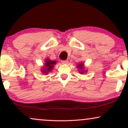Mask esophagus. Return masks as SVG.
Here are the masks:
<instances>
[{
	"instance_id": "obj_1",
	"label": "esophagus",
	"mask_w": 128,
	"mask_h": 128,
	"mask_svg": "<svg viewBox=\"0 0 128 128\" xmlns=\"http://www.w3.org/2000/svg\"><path fill=\"white\" fill-rule=\"evenodd\" d=\"M61 62L64 64H68V61H67V60H62V61H61Z\"/></svg>"
}]
</instances>
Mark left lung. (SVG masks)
Here are the masks:
<instances>
[{"mask_svg": "<svg viewBox=\"0 0 128 128\" xmlns=\"http://www.w3.org/2000/svg\"><path fill=\"white\" fill-rule=\"evenodd\" d=\"M77 68L78 69L79 73H80V74H84V73H86L87 72V70H85L84 64V63H79L77 65Z\"/></svg>", "mask_w": 128, "mask_h": 128, "instance_id": "left-lung-1", "label": "left lung"}]
</instances>
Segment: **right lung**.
Returning <instances> with one entry per match:
<instances>
[{"label": "right lung", "instance_id": "obj_1", "mask_svg": "<svg viewBox=\"0 0 128 128\" xmlns=\"http://www.w3.org/2000/svg\"><path fill=\"white\" fill-rule=\"evenodd\" d=\"M56 64V61L54 60H50L49 58H46L44 61L43 67L42 68V73L45 74H48L49 72L53 70L55 67V65Z\"/></svg>", "mask_w": 128, "mask_h": 128}]
</instances>
